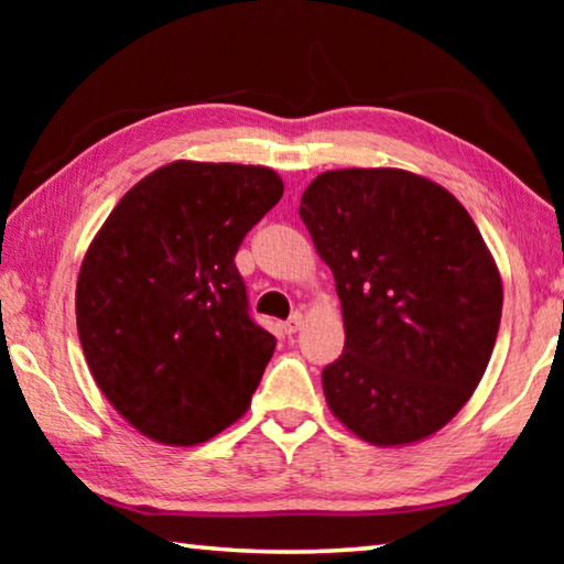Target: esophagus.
Returning a JSON list of instances; mask_svg holds the SVG:
<instances>
[{
  "label": "esophagus",
  "mask_w": 564,
  "mask_h": 564,
  "mask_svg": "<svg viewBox=\"0 0 564 564\" xmlns=\"http://www.w3.org/2000/svg\"><path fill=\"white\" fill-rule=\"evenodd\" d=\"M303 326V316L301 313H293V316L283 323V333L285 336H293V333H299Z\"/></svg>",
  "instance_id": "esophagus-1"
}]
</instances>
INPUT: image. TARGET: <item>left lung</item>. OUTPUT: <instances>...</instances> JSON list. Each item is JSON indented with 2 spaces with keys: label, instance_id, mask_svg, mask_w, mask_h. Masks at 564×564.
Returning a JSON list of instances; mask_svg holds the SVG:
<instances>
[{
  "label": "left lung",
  "instance_id": "left-lung-1",
  "mask_svg": "<svg viewBox=\"0 0 564 564\" xmlns=\"http://www.w3.org/2000/svg\"><path fill=\"white\" fill-rule=\"evenodd\" d=\"M299 214L346 328L323 370L330 413L378 447L435 435L482 380L502 316L498 263L470 214L405 169L323 171Z\"/></svg>",
  "mask_w": 564,
  "mask_h": 564
}]
</instances>
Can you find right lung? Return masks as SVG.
<instances>
[{
  "label": "right lung",
  "mask_w": 564,
  "mask_h": 564,
  "mask_svg": "<svg viewBox=\"0 0 564 564\" xmlns=\"http://www.w3.org/2000/svg\"><path fill=\"white\" fill-rule=\"evenodd\" d=\"M273 169L171 161L91 238L76 330L94 380L149 441H212L251 405L275 338L248 316L234 256L281 202Z\"/></svg>",
  "instance_id": "add662e5"
}]
</instances>
